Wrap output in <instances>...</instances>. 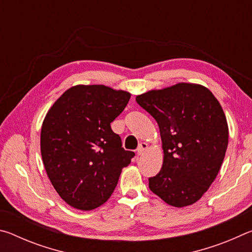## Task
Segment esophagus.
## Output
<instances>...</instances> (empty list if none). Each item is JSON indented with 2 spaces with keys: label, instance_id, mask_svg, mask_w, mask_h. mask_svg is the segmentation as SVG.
Here are the masks:
<instances>
[{
  "label": "esophagus",
  "instance_id": "obj_1",
  "mask_svg": "<svg viewBox=\"0 0 252 252\" xmlns=\"http://www.w3.org/2000/svg\"><path fill=\"white\" fill-rule=\"evenodd\" d=\"M147 149H148V144L146 142H141L139 144L138 149H136V153H138V156H141L144 152V150H147Z\"/></svg>",
  "mask_w": 252,
  "mask_h": 252
}]
</instances>
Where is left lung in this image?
<instances>
[{
  "instance_id": "8db88e82",
  "label": "left lung",
  "mask_w": 252,
  "mask_h": 252,
  "mask_svg": "<svg viewBox=\"0 0 252 252\" xmlns=\"http://www.w3.org/2000/svg\"><path fill=\"white\" fill-rule=\"evenodd\" d=\"M156 119L163 163L149 178L153 193L172 207L197 202L218 176L228 147L227 119L219 101L201 84L177 83L136 95Z\"/></svg>"
}]
</instances>
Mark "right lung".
<instances>
[{
    "label": "right lung",
    "mask_w": 252,
    "mask_h": 252,
    "mask_svg": "<svg viewBox=\"0 0 252 252\" xmlns=\"http://www.w3.org/2000/svg\"><path fill=\"white\" fill-rule=\"evenodd\" d=\"M131 97L102 84L74 85L54 102L42 123L41 155L54 189L69 206L100 207L113 193L134 152L111 129Z\"/></svg>",
    "instance_id": "1"
}]
</instances>
